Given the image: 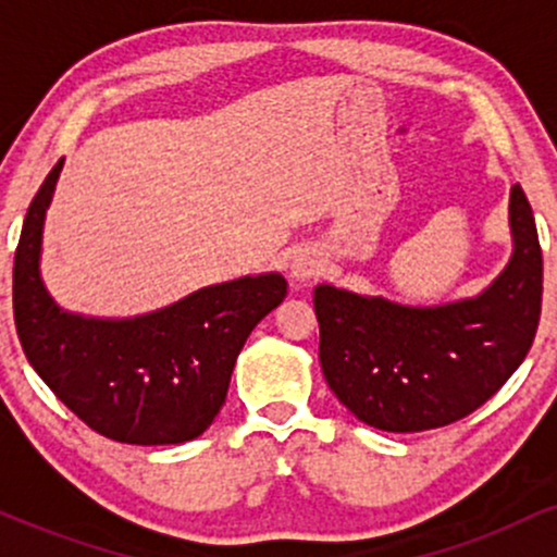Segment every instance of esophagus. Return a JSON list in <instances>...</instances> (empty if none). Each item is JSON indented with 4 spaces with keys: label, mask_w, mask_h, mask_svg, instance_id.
Instances as JSON below:
<instances>
[{
    "label": "esophagus",
    "mask_w": 557,
    "mask_h": 557,
    "mask_svg": "<svg viewBox=\"0 0 557 557\" xmlns=\"http://www.w3.org/2000/svg\"><path fill=\"white\" fill-rule=\"evenodd\" d=\"M287 270H290L293 283L304 285L322 272V257H319L314 248H300L296 257L290 259V267H287Z\"/></svg>",
    "instance_id": "1"
}]
</instances>
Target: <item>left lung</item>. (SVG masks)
Masks as SVG:
<instances>
[{"instance_id":"8db88e82","label":"left lung","mask_w":557,"mask_h":557,"mask_svg":"<svg viewBox=\"0 0 557 557\" xmlns=\"http://www.w3.org/2000/svg\"><path fill=\"white\" fill-rule=\"evenodd\" d=\"M508 225V264L476 296L408 306L314 287L324 380L356 419L382 432L437 430L476 411L521 367L540 324L542 251L519 183Z\"/></svg>"}]
</instances>
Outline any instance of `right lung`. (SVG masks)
<instances>
[{
	"label": "right lung",
	"instance_id": "1",
	"mask_svg": "<svg viewBox=\"0 0 557 557\" xmlns=\"http://www.w3.org/2000/svg\"><path fill=\"white\" fill-rule=\"evenodd\" d=\"M65 159L25 214L12 309L25 359L81 421L127 445H181L209 430L248 335L287 296L280 272L198 287L138 317L62 309L41 277L47 209Z\"/></svg>",
	"mask_w": 557,
	"mask_h": 557
}]
</instances>
